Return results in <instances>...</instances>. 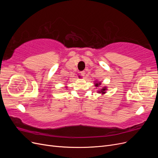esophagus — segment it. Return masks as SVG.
I'll return each mask as SVG.
<instances>
[{"label":"esophagus","mask_w":158,"mask_h":158,"mask_svg":"<svg viewBox=\"0 0 158 158\" xmlns=\"http://www.w3.org/2000/svg\"><path fill=\"white\" fill-rule=\"evenodd\" d=\"M80 74H81V75H82V76H85V71H82V72H80Z\"/></svg>","instance_id":"34e87169"}]
</instances>
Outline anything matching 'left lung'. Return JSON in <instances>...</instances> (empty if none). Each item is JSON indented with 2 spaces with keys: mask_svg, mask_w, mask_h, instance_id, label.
<instances>
[{
  "mask_svg": "<svg viewBox=\"0 0 158 158\" xmlns=\"http://www.w3.org/2000/svg\"><path fill=\"white\" fill-rule=\"evenodd\" d=\"M94 82H95L94 85L96 88H99V86H100V85H102V82H99V81H98V80H95ZM107 90V86H103L102 88H99V89L98 90L97 92L98 94H102L103 95V94H105L106 93Z\"/></svg>",
  "mask_w": 158,
  "mask_h": 158,
  "instance_id": "1",
  "label": "left lung"
}]
</instances>
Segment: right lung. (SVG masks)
Listing matches in <instances>:
<instances>
[{
  "mask_svg": "<svg viewBox=\"0 0 158 158\" xmlns=\"http://www.w3.org/2000/svg\"><path fill=\"white\" fill-rule=\"evenodd\" d=\"M66 88H67V87H66Z\"/></svg>",
  "mask_w": 158,
  "mask_h": 158,
  "instance_id": "1",
  "label": "right lung"
}]
</instances>
